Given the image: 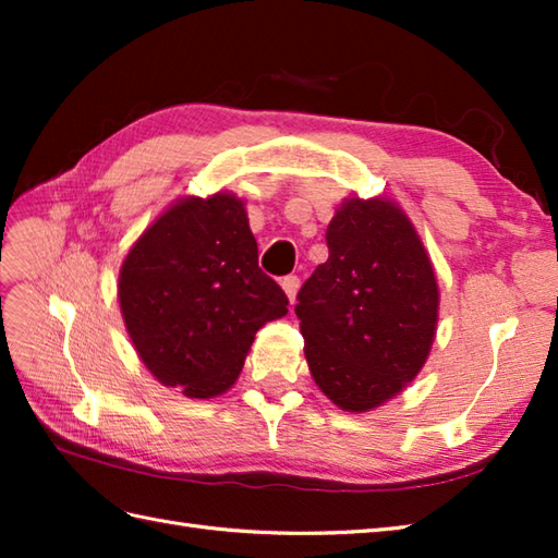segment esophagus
<instances>
[{"mask_svg":"<svg viewBox=\"0 0 558 558\" xmlns=\"http://www.w3.org/2000/svg\"><path fill=\"white\" fill-rule=\"evenodd\" d=\"M280 286H282V290H286L288 300L294 302V298H298V290H300V278L298 276H286L280 280Z\"/></svg>","mask_w":558,"mask_h":558,"instance_id":"1","label":"esophagus"}]
</instances>
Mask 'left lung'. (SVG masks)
<instances>
[{"mask_svg": "<svg viewBox=\"0 0 558 558\" xmlns=\"http://www.w3.org/2000/svg\"><path fill=\"white\" fill-rule=\"evenodd\" d=\"M328 260L298 294L304 354L318 388L348 412L400 393L432 350L438 286L396 204L350 198L326 230Z\"/></svg>", "mask_w": 558, "mask_h": 558, "instance_id": "1", "label": "left lung"}]
</instances>
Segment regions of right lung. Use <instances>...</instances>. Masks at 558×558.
Returning a JSON list of instances; mask_svg holds the SVG:
<instances>
[{"label":"right lung","mask_w":558,"mask_h":558,"mask_svg":"<svg viewBox=\"0 0 558 558\" xmlns=\"http://www.w3.org/2000/svg\"><path fill=\"white\" fill-rule=\"evenodd\" d=\"M288 304L258 268L244 204L222 192L165 210L120 270V306L138 357L189 398L225 393L256 330L286 316Z\"/></svg>","instance_id":"1"}]
</instances>
